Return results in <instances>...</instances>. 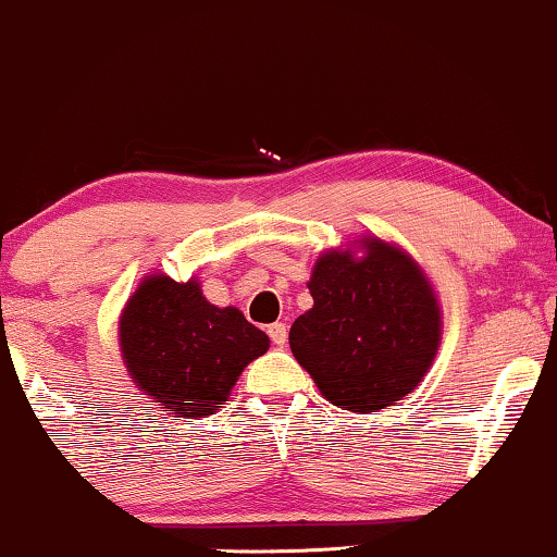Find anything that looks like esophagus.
I'll return each mask as SVG.
<instances>
[{"label":"esophagus","mask_w":557,"mask_h":557,"mask_svg":"<svg viewBox=\"0 0 557 557\" xmlns=\"http://www.w3.org/2000/svg\"><path fill=\"white\" fill-rule=\"evenodd\" d=\"M268 336L276 346H284L286 338H289V329H286V323H273L268 325Z\"/></svg>","instance_id":"34e87169"}]
</instances>
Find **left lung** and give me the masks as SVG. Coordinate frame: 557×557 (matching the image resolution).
<instances>
[{"label":"left lung","instance_id":"obj_1","mask_svg":"<svg viewBox=\"0 0 557 557\" xmlns=\"http://www.w3.org/2000/svg\"><path fill=\"white\" fill-rule=\"evenodd\" d=\"M362 255L329 250L307 289L312 307L294 320L292 355L333 407H394L422 383L441 346V305L420 265L377 237Z\"/></svg>","mask_w":557,"mask_h":557}]
</instances>
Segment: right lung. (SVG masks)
<instances>
[{
    "label": "right lung",
    "instance_id": "obj_1",
    "mask_svg": "<svg viewBox=\"0 0 557 557\" xmlns=\"http://www.w3.org/2000/svg\"><path fill=\"white\" fill-rule=\"evenodd\" d=\"M268 344L237 307L208 302L195 278L150 273L120 318L122 359L137 388L187 420L213 414Z\"/></svg>",
    "mask_w": 557,
    "mask_h": 557
}]
</instances>
